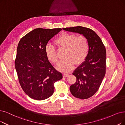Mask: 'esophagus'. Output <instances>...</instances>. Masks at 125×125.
<instances>
[{"label": "esophagus", "mask_w": 125, "mask_h": 125, "mask_svg": "<svg viewBox=\"0 0 125 125\" xmlns=\"http://www.w3.org/2000/svg\"><path fill=\"white\" fill-rule=\"evenodd\" d=\"M69 74H68V73H63V76L64 77H67L68 76Z\"/></svg>", "instance_id": "obj_1"}]
</instances>
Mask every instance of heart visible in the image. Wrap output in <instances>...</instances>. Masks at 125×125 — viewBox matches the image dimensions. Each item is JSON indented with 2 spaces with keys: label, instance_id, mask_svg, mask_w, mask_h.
<instances>
[{
  "label": "heart",
  "instance_id": "b5f03b06",
  "mask_svg": "<svg viewBox=\"0 0 125 125\" xmlns=\"http://www.w3.org/2000/svg\"><path fill=\"white\" fill-rule=\"evenodd\" d=\"M59 49H66L64 59L59 63L57 69L63 72H69L75 64H80L86 59L89 51L87 38L83 35L77 36L73 33H63L54 41ZM45 53L48 59L54 64L59 61L56 49L51 44L45 47Z\"/></svg>",
  "mask_w": 125,
  "mask_h": 125
}]
</instances>
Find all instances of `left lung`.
<instances>
[{
	"instance_id": "left-lung-1",
	"label": "left lung",
	"mask_w": 125,
	"mask_h": 125,
	"mask_svg": "<svg viewBox=\"0 0 125 125\" xmlns=\"http://www.w3.org/2000/svg\"><path fill=\"white\" fill-rule=\"evenodd\" d=\"M62 29L82 34L88 40L89 51L88 56L73 73L76 77V81L70 87V90L74 97L87 99L97 91L105 75V47L100 37L90 29L77 26Z\"/></svg>"
}]
</instances>
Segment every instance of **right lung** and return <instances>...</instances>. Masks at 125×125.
I'll use <instances>...</instances> for the list:
<instances>
[{
	"instance_id": "obj_1",
	"label": "right lung",
	"mask_w": 125,
	"mask_h": 125,
	"mask_svg": "<svg viewBox=\"0 0 125 125\" xmlns=\"http://www.w3.org/2000/svg\"><path fill=\"white\" fill-rule=\"evenodd\" d=\"M61 28H37L21 38L18 44L15 67L23 91L34 99L42 101L54 93V83L62 78L48 59L45 47Z\"/></svg>"
}]
</instances>
